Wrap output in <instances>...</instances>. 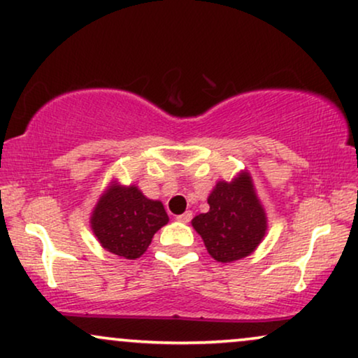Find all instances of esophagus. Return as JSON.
I'll list each match as a JSON object with an SVG mask.
<instances>
[{
  "instance_id": "34e87169",
  "label": "esophagus",
  "mask_w": 358,
  "mask_h": 358,
  "mask_svg": "<svg viewBox=\"0 0 358 358\" xmlns=\"http://www.w3.org/2000/svg\"><path fill=\"white\" fill-rule=\"evenodd\" d=\"M192 211H185L183 215H178L176 216V220L178 221H182V223H189V221H192Z\"/></svg>"
}]
</instances>
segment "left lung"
Returning <instances> with one entry per match:
<instances>
[{"label": "left lung", "mask_w": 358, "mask_h": 358, "mask_svg": "<svg viewBox=\"0 0 358 358\" xmlns=\"http://www.w3.org/2000/svg\"><path fill=\"white\" fill-rule=\"evenodd\" d=\"M210 211L192 220L213 259L234 262L256 251L268 231V216L248 170L220 180L208 196Z\"/></svg>", "instance_id": "1"}]
</instances>
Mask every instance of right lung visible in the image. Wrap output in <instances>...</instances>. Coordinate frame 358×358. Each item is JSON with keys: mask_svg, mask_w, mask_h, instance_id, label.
<instances>
[{"mask_svg": "<svg viewBox=\"0 0 358 358\" xmlns=\"http://www.w3.org/2000/svg\"><path fill=\"white\" fill-rule=\"evenodd\" d=\"M90 228L103 250L124 259H137L153 234L169 223L164 203L150 200L135 185L112 180L90 213Z\"/></svg>", "mask_w": 358, "mask_h": 358, "instance_id": "right-lung-1", "label": "right lung"}]
</instances>
